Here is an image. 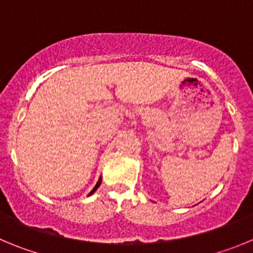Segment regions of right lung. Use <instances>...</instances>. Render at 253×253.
<instances>
[{
  "label": "right lung",
  "mask_w": 253,
  "mask_h": 253,
  "mask_svg": "<svg viewBox=\"0 0 253 253\" xmlns=\"http://www.w3.org/2000/svg\"><path fill=\"white\" fill-rule=\"evenodd\" d=\"M99 185H101V177H99V180H98V183L95 184V186H94V188H93V190H92V192H90V193H89V195H90V194H93V193H94V192H95V190H97V189H98V186H99Z\"/></svg>",
  "instance_id": "obj_1"
}]
</instances>
